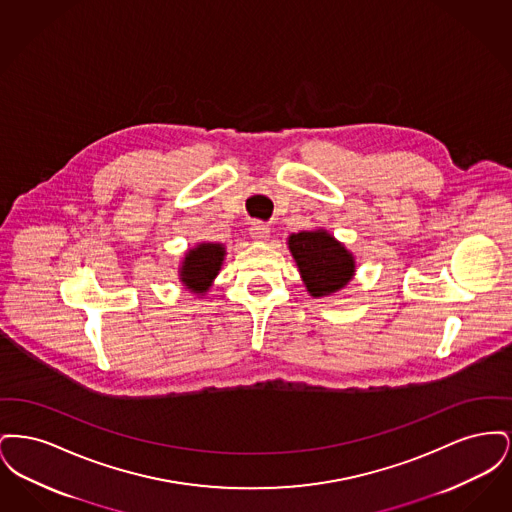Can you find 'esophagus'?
Returning <instances> with one entry per match:
<instances>
[{
	"label": "esophagus",
	"instance_id": "obj_1",
	"mask_svg": "<svg viewBox=\"0 0 512 512\" xmlns=\"http://www.w3.org/2000/svg\"><path fill=\"white\" fill-rule=\"evenodd\" d=\"M268 232H270V228H268L265 222H261V220H253V222H251V226H249V234H251V238H253V240H259V242L267 240Z\"/></svg>",
	"mask_w": 512,
	"mask_h": 512
}]
</instances>
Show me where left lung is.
I'll use <instances>...</instances> for the list:
<instances>
[{
    "label": "left lung",
    "mask_w": 512,
    "mask_h": 512,
    "mask_svg": "<svg viewBox=\"0 0 512 512\" xmlns=\"http://www.w3.org/2000/svg\"><path fill=\"white\" fill-rule=\"evenodd\" d=\"M307 292L324 297L341 290L355 272L351 253L328 232H299L288 240Z\"/></svg>",
    "instance_id": "8db88e82"
}]
</instances>
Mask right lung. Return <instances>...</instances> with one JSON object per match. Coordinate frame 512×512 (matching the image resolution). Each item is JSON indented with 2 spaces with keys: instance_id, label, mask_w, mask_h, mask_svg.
<instances>
[{
  "instance_id": "obj_1",
  "label": "right lung",
  "mask_w": 512,
  "mask_h": 512,
  "mask_svg": "<svg viewBox=\"0 0 512 512\" xmlns=\"http://www.w3.org/2000/svg\"><path fill=\"white\" fill-rule=\"evenodd\" d=\"M224 261V247L220 244L197 245L186 253L182 263V282L195 293L207 292L211 280L219 274Z\"/></svg>"
}]
</instances>
